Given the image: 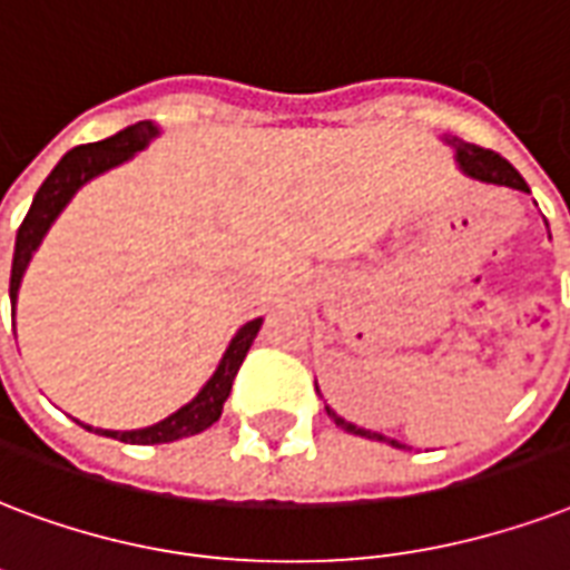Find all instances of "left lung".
<instances>
[{"instance_id":"1","label":"left lung","mask_w":570,"mask_h":570,"mask_svg":"<svg viewBox=\"0 0 570 570\" xmlns=\"http://www.w3.org/2000/svg\"><path fill=\"white\" fill-rule=\"evenodd\" d=\"M442 142L454 149L458 169L463 173V176H466V179H475V181H484V185H499V188L523 190V194H529V185L523 181V176H520V173H517V169L511 167L505 158H502V155H497V151L481 149V146H475V142L458 140V137H442ZM325 412H328V419H332L341 430H346V433H355V436H364V440H373V442H389L391 449H406L403 442L391 440V436H382V433H376V430L355 428L353 421L341 419V415H337L332 406H325Z\"/></svg>"}]
</instances>
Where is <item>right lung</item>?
I'll use <instances>...</instances> for the list:
<instances>
[{
	"label": "right lung",
	"mask_w": 570,
	"mask_h": 570,
	"mask_svg": "<svg viewBox=\"0 0 570 570\" xmlns=\"http://www.w3.org/2000/svg\"><path fill=\"white\" fill-rule=\"evenodd\" d=\"M160 134V128L155 121H137V125H128L119 134H112L101 142H89V146H77L65 155L59 164L53 167V173L43 179V185L35 194L32 206L26 212L23 224L17 229L14 242V263H11V286H8V295H11V316L17 311V293H20V281L26 275V266L32 254L41 247L47 229L53 227V220L65 212V206L71 203L73 194L86 185V181L98 179L107 169L119 167L125 160H130L137 151H142L155 137ZM263 325V316H256L250 323H245L233 334L227 353L220 355L215 373L208 376V382L199 389V394L194 401H188L181 410H176L173 415H167L158 424L140 430H104V428H89L101 436H110V440L130 442V445H160V442H176L185 440V436H194V433H203L206 428H212L220 412H224V403L229 397V389H233V380H236L238 367L245 362L247 350L254 343L256 332Z\"/></svg>",
	"instance_id": "1"
}]
</instances>
